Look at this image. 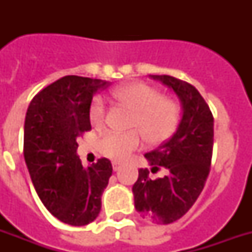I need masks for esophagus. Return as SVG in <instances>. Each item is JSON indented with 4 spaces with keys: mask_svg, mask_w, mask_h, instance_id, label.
<instances>
[{
    "mask_svg": "<svg viewBox=\"0 0 252 252\" xmlns=\"http://www.w3.org/2000/svg\"><path fill=\"white\" fill-rule=\"evenodd\" d=\"M120 166H122V163L118 161H114L112 162V168H114V171H118L119 168H120Z\"/></svg>",
    "mask_w": 252,
    "mask_h": 252,
    "instance_id": "esophagus-1",
    "label": "esophagus"
}]
</instances>
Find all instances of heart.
Wrapping results in <instances>:
<instances>
[{
  "mask_svg": "<svg viewBox=\"0 0 252 252\" xmlns=\"http://www.w3.org/2000/svg\"><path fill=\"white\" fill-rule=\"evenodd\" d=\"M116 102L133 111L128 132H108L98 142L99 152L115 161H124L142 144V134L150 144L170 138L180 122V106L175 99L163 96L156 87L144 82H129L111 91ZM107 119L104 99L98 96L90 107V122L102 128Z\"/></svg>",
  "mask_w": 252,
  "mask_h": 252,
  "instance_id": "b5f03b06",
  "label": "heart"
}]
</instances>
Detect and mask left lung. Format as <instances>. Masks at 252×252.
<instances>
[{"mask_svg":"<svg viewBox=\"0 0 252 252\" xmlns=\"http://www.w3.org/2000/svg\"><path fill=\"white\" fill-rule=\"evenodd\" d=\"M150 77L175 91L183 115L174 136L145 154L152 172L162 167L165 176L152 179L148 168H140L132 191L142 219L166 225L183 217L203 191L211 171L215 120L195 86L171 76Z\"/></svg>","mask_w":252,"mask_h":252,"instance_id":"left-lung-1","label":"left lung"}]
</instances>
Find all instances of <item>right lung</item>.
I'll return each mask as SVG.
<instances>
[{
    "mask_svg": "<svg viewBox=\"0 0 252 252\" xmlns=\"http://www.w3.org/2000/svg\"><path fill=\"white\" fill-rule=\"evenodd\" d=\"M107 81L65 76L37 93L27 108L23 154L32 184L44 207L72 226L98 217L104 188L112 175L110 159L84 168L77 138L91 129L93 96Z\"/></svg>",
    "mask_w": 252,
    "mask_h": 252,
    "instance_id": "add662e5",
    "label": "right lung"
}]
</instances>
